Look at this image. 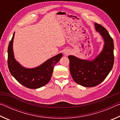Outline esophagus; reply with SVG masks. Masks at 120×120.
<instances>
[{"label":"esophagus","mask_w":120,"mask_h":120,"mask_svg":"<svg viewBox=\"0 0 120 120\" xmlns=\"http://www.w3.org/2000/svg\"><path fill=\"white\" fill-rule=\"evenodd\" d=\"M70 53H71V51L67 49V50H65L64 51V54H65V55H66V56H68V55H69V54H70Z\"/></svg>","instance_id":"34e87169"}]
</instances>
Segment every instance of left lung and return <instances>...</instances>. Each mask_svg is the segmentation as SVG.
<instances>
[{
	"mask_svg": "<svg viewBox=\"0 0 120 120\" xmlns=\"http://www.w3.org/2000/svg\"><path fill=\"white\" fill-rule=\"evenodd\" d=\"M95 28L104 40L101 51L92 60L82 59L69 56L70 74L77 84L86 87L97 86L104 80L113 68L114 43L112 38L105 28L95 23Z\"/></svg>",
	"mask_w": 120,
	"mask_h": 120,
	"instance_id": "obj_1",
	"label": "left lung"
}]
</instances>
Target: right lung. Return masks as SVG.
<instances>
[{
    "mask_svg": "<svg viewBox=\"0 0 120 120\" xmlns=\"http://www.w3.org/2000/svg\"><path fill=\"white\" fill-rule=\"evenodd\" d=\"M14 35L15 32L8 48V66L11 75L20 84L30 89L38 88L47 84L51 78L54 67L61 58L62 53L53 56L35 68L24 67L14 58Z\"/></svg>",
    "mask_w": 120,
    "mask_h": 120,
    "instance_id": "add662e5",
    "label": "right lung"
}]
</instances>
